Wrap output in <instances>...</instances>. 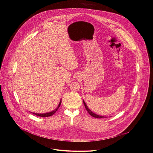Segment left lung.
Returning a JSON list of instances; mask_svg holds the SVG:
<instances>
[{
  "mask_svg": "<svg viewBox=\"0 0 153 153\" xmlns=\"http://www.w3.org/2000/svg\"><path fill=\"white\" fill-rule=\"evenodd\" d=\"M83 103H84V104H85V109H86V110L88 111V113L92 116V117H95V118H97V119H102V118H104V116H99V115H97V114H96L95 113H93L88 108V107L87 106V105H86V104L85 103V102L83 101Z\"/></svg>",
  "mask_w": 153,
  "mask_h": 153,
  "instance_id": "8db88e82",
  "label": "left lung"
}]
</instances>
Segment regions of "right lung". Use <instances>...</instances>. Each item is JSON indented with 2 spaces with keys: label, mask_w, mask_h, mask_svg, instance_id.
Instances as JSON below:
<instances>
[{
  "label": "right lung",
  "mask_w": 153,
  "mask_h": 153,
  "mask_svg": "<svg viewBox=\"0 0 153 153\" xmlns=\"http://www.w3.org/2000/svg\"><path fill=\"white\" fill-rule=\"evenodd\" d=\"M61 102H62V101H60V103H59V104L57 108L55 110H54V111H53L49 112V113H44V114H39V113H33V114H34L37 116H40V117H46L51 116L53 114H54L56 113V111L57 110V109L59 108V107H60V104H61Z\"/></svg>",
  "instance_id": "right-lung-1"
}]
</instances>
